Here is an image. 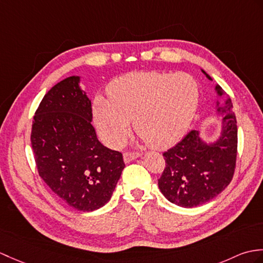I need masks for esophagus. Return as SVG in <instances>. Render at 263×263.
Returning a JSON list of instances; mask_svg holds the SVG:
<instances>
[{"label": "esophagus", "instance_id": "esophagus-1", "mask_svg": "<svg viewBox=\"0 0 263 263\" xmlns=\"http://www.w3.org/2000/svg\"><path fill=\"white\" fill-rule=\"evenodd\" d=\"M140 156L141 155H140L139 152H125V154L123 155V159L125 162H130V161L136 160L137 158H139Z\"/></svg>", "mask_w": 263, "mask_h": 263}]
</instances>
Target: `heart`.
I'll use <instances>...</instances> for the list:
<instances>
[{
  "label": "heart",
  "mask_w": 263,
  "mask_h": 263,
  "mask_svg": "<svg viewBox=\"0 0 263 263\" xmlns=\"http://www.w3.org/2000/svg\"><path fill=\"white\" fill-rule=\"evenodd\" d=\"M108 96L96 95L93 119L100 136L119 148L131 129L158 149L177 143L196 114L199 85L187 72H132L115 79Z\"/></svg>",
  "instance_id": "obj_1"
}]
</instances>
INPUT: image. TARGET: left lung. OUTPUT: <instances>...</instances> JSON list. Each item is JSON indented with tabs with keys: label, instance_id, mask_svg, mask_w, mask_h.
Returning <instances> with one entry per match:
<instances>
[{
	"label": "left lung",
	"instance_id": "obj_1",
	"mask_svg": "<svg viewBox=\"0 0 263 263\" xmlns=\"http://www.w3.org/2000/svg\"><path fill=\"white\" fill-rule=\"evenodd\" d=\"M200 70L212 81L205 70ZM214 91L215 113L222 117L217 137L205 140L198 131H192L162 155L166 168L158 186L170 203L186 209L215 198L233 178L237 150L236 119L230 97L226 96L223 104L218 101L225 96L222 87L216 84Z\"/></svg>",
	"mask_w": 263,
	"mask_h": 263
}]
</instances>
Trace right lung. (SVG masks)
<instances>
[{
    "instance_id": "right-lung-1",
    "label": "right lung",
    "mask_w": 263,
    "mask_h": 263,
    "mask_svg": "<svg viewBox=\"0 0 263 263\" xmlns=\"http://www.w3.org/2000/svg\"><path fill=\"white\" fill-rule=\"evenodd\" d=\"M81 76L65 78L44 96L33 118L31 144L39 175L72 209L99 210L111 199L125 164L104 146L91 125V102Z\"/></svg>"
}]
</instances>
